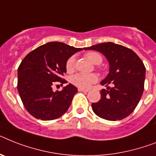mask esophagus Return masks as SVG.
<instances>
[{
	"instance_id": "obj_1",
	"label": "esophagus",
	"mask_w": 156,
	"mask_h": 156,
	"mask_svg": "<svg viewBox=\"0 0 156 156\" xmlns=\"http://www.w3.org/2000/svg\"><path fill=\"white\" fill-rule=\"evenodd\" d=\"M78 90H79V92H88V89H83V88H78Z\"/></svg>"
}]
</instances>
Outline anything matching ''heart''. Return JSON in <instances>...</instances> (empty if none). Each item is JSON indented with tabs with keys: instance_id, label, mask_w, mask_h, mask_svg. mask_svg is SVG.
<instances>
[{
	"instance_id": "1",
	"label": "heart",
	"mask_w": 156,
	"mask_h": 156,
	"mask_svg": "<svg viewBox=\"0 0 156 156\" xmlns=\"http://www.w3.org/2000/svg\"><path fill=\"white\" fill-rule=\"evenodd\" d=\"M86 57L95 64H100L102 62V56L98 52H89L86 53ZM75 56H73L69 58L66 63V69L69 72H72L75 68ZM72 83L80 88H88L90 86L98 80V76L95 74H84L77 73L72 77Z\"/></svg>"
}]
</instances>
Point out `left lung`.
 <instances>
[{
	"mask_svg": "<svg viewBox=\"0 0 156 156\" xmlns=\"http://www.w3.org/2000/svg\"><path fill=\"white\" fill-rule=\"evenodd\" d=\"M83 49L100 52L109 64L108 74L100 82L107 89L101 90V99L92 104L95 114L112 121L128 116L140 102L144 89L146 69L142 60L132 49L112 42Z\"/></svg>",
	"mask_w": 156,
	"mask_h": 156,
	"instance_id": "1",
	"label": "left lung"
}]
</instances>
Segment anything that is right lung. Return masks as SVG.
Returning a JSON list of instances; mask_svg holds the SVG:
<instances>
[{
	"instance_id": "obj_1",
	"label": "right lung",
	"mask_w": 156,
	"mask_h": 156,
	"mask_svg": "<svg viewBox=\"0 0 156 156\" xmlns=\"http://www.w3.org/2000/svg\"><path fill=\"white\" fill-rule=\"evenodd\" d=\"M81 50L62 42H48L21 61L17 70V90L24 108L35 118L52 120L68 111L77 88L69 83L54 92L52 85L54 82L67 83L61 78L67 72V60Z\"/></svg>"
}]
</instances>
